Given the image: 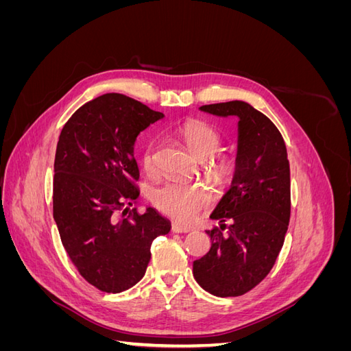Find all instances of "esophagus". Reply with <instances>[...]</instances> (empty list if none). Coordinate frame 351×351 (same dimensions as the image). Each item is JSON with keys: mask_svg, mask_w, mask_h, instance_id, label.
I'll list each match as a JSON object with an SVG mask.
<instances>
[{"mask_svg": "<svg viewBox=\"0 0 351 351\" xmlns=\"http://www.w3.org/2000/svg\"><path fill=\"white\" fill-rule=\"evenodd\" d=\"M171 231H173V232H189V231H190V228L183 227V226L177 224V222H174V224L171 226Z\"/></svg>", "mask_w": 351, "mask_h": 351, "instance_id": "34e87169", "label": "esophagus"}]
</instances>
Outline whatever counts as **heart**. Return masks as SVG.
Listing matches in <instances>:
<instances>
[{
    "label": "heart",
    "mask_w": 351,
    "mask_h": 351,
    "mask_svg": "<svg viewBox=\"0 0 351 351\" xmlns=\"http://www.w3.org/2000/svg\"><path fill=\"white\" fill-rule=\"evenodd\" d=\"M180 134L187 143L189 149L199 159H206L219 152L222 146V136L205 121L190 120L180 127ZM156 143L149 142L142 152V164L147 173L155 171L156 167ZM226 168L227 164H221ZM154 205L162 210L164 214L173 217L177 221L190 222L199 212L206 208L210 202V196L204 187L190 184L182 180H168L158 186L152 192Z\"/></svg>",
    "instance_id": "heart-1"
}]
</instances>
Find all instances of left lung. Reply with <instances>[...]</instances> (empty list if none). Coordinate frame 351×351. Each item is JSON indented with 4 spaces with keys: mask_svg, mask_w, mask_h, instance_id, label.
Listing matches in <instances>:
<instances>
[{
    "mask_svg": "<svg viewBox=\"0 0 351 351\" xmlns=\"http://www.w3.org/2000/svg\"><path fill=\"white\" fill-rule=\"evenodd\" d=\"M199 110L237 117L239 123L231 186L210 214L219 227L206 230L210 249L193 262V277L214 295H241L267 277L284 244L291 208L287 147L275 124L247 102L210 104Z\"/></svg>",
    "mask_w": 351,
    "mask_h": 351,
    "instance_id": "8db88e82",
    "label": "left lung"
}]
</instances>
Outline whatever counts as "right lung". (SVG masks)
I'll return each mask as SVG.
<instances>
[{
    "mask_svg": "<svg viewBox=\"0 0 351 351\" xmlns=\"http://www.w3.org/2000/svg\"><path fill=\"white\" fill-rule=\"evenodd\" d=\"M164 119L121 93H105L74 112L62 127L54 162L52 205L60 237L82 277L101 291L120 293L139 282L151 259V244L168 234L171 222L139 197L134 142ZM123 210L127 217L119 219Z\"/></svg>",
    "mask_w": 351,
    "mask_h": 351,
    "instance_id": "add662e5",
    "label": "right lung"
}]
</instances>
